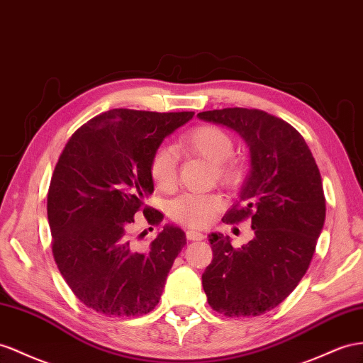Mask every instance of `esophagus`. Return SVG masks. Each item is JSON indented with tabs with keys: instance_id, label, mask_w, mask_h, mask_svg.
<instances>
[{
	"instance_id": "obj_1",
	"label": "esophagus",
	"mask_w": 363,
	"mask_h": 363,
	"mask_svg": "<svg viewBox=\"0 0 363 363\" xmlns=\"http://www.w3.org/2000/svg\"><path fill=\"white\" fill-rule=\"evenodd\" d=\"M185 236H187V239L189 240H202L203 238V233H199V231H196V230H187L185 231Z\"/></svg>"
}]
</instances>
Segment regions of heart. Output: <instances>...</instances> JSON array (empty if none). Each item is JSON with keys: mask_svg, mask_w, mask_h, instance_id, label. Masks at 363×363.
Returning a JSON list of instances; mask_svg holds the SVG:
<instances>
[{"mask_svg": "<svg viewBox=\"0 0 363 363\" xmlns=\"http://www.w3.org/2000/svg\"><path fill=\"white\" fill-rule=\"evenodd\" d=\"M178 147L215 164L220 179L235 181L239 176V165L230 157L233 153V139L225 130L215 125H199L185 133L179 139ZM148 170L157 189L172 190L178 179V156L169 147L156 148ZM222 206L224 201L216 193H185L172 201L170 215L184 225L203 227L215 218Z\"/></svg>", "mask_w": 363, "mask_h": 363, "instance_id": "obj_1", "label": "heart"}]
</instances>
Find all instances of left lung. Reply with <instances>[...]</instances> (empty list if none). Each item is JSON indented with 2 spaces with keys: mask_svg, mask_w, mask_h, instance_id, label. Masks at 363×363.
<instances>
[{
  "mask_svg": "<svg viewBox=\"0 0 363 363\" xmlns=\"http://www.w3.org/2000/svg\"><path fill=\"white\" fill-rule=\"evenodd\" d=\"M198 118L233 130L250 150L239 199L222 220L252 218L255 238L240 248L222 233L208 235L213 261L202 286L215 311L228 318L273 310L306 273L325 222L322 178L294 127L256 108L201 111Z\"/></svg>",
  "mask_w": 363,
  "mask_h": 363,
  "instance_id": "1",
  "label": "left lung"
}]
</instances>
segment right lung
Masks as SVG:
<instances>
[{
	"label": "right lung",
	"mask_w": 363,
	"mask_h": 363,
	"mask_svg": "<svg viewBox=\"0 0 363 363\" xmlns=\"http://www.w3.org/2000/svg\"><path fill=\"white\" fill-rule=\"evenodd\" d=\"M193 111L113 108L81 125L64 147L50 181L48 218L52 252L70 290L111 318L150 313L161 299L185 233L167 224L147 250L132 240L135 215L157 225L162 213L145 206L153 193L152 155Z\"/></svg>",
	"instance_id": "add662e5"
}]
</instances>
